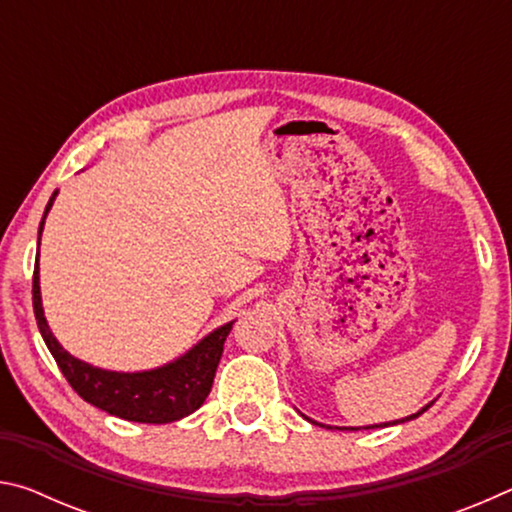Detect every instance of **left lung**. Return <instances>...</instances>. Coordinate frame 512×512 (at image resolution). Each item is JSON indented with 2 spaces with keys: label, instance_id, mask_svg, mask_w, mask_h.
Segmentation results:
<instances>
[{
  "label": "left lung",
  "instance_id": "left-lung-1",
  "mask_svg": "<svg viewBox=\"0 0 512 512\" xmlns=\"http://www.w3.org/2000/svg\"><path fill=\"white\" fill-rule=\"evenodd\" d=\"M431 406V404H429ZM429 406H424V409L422 411H418V413H415V415H409V418H406V420H413V418H418V415H422L424 411H427L429 409ZM400 422H404V420H400ZM388 424H391V422H388ZM388 424H372V427H366V429H377V427H388ZM393 424H397V422H393Z\"/></svg>",
  "mask_w": 512,
  "mask_h": 512
}]
</instances>
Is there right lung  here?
I'll return each instance as SVG.
<instances>
[{
  "instance_id": "1",
  "label": "right lung",
  "mask_w": 512,
  "mask_h": 512,
  "mask_svg": "<svg viewBox=\"0 0 512 512\" xmlns=\"http://www.w3.org/2000/svg\"><path fill=\"white\" fill-rule=\"evenodd\" d=\"M56 194L58 192L49 198L45 216ZM45 216H42V223H45ZM38 280L40 277L36 262V268H33V314H36L38 329L49 352L54 354L60 372L69 381V386L85 402H90L92 406L110 415H117L121 420L167 424L194 413L205 402V397L210 395L214 372L221 361L223 343L228 339L232 323L205 336L194 350H189L185 357L169 363V366L149 372H110L92 368L60 348V343L54 339L47 325L45 314H42Z\"/></svg>"
}]
</instances>
